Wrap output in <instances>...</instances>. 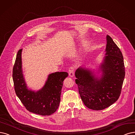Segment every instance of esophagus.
I'll return each mask as SVG.
<instances>
[{
  "mask_svg": "<svg viewBox=\"0 0 135 135\" xmlns=\"http://www.w3.org/2000/svg\"><path fill=\"white\" fill-rule=\"evenodd\" d=\"M74 68L73 67H71L69 68V76L71 77H73L74 76Z\"/></svg>",
  "mask_w": 135,
  "mask_h": 135,
  "instance_id": "obj_1",
  "label": "esophagus"
}]
</instances>
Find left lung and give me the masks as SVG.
I'll return each instance as SVG.
<instances>
[{
  "label": "left lung",
  "mask_w": 135,
  "mask_h": 135,
  "mask_svg": "<svg viewBox=\"0 0 135 135\" xmlns=\"http://www.w3.org/2000/svg\"><path fill=\"white\" fill-rule=\"evenodd\" d=\"M106 55L99 67V79L94 72L83 67L76 72V83L84 105L93 110H102L118 99L125 76L123 58L111 37L107 36ZM100 71H99L100 72Z\"/></svg>",
  "instance_id": "obj_1"
}]
</instances>
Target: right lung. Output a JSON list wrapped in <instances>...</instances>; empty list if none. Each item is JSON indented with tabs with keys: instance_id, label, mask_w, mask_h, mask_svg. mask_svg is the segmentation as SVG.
<instances>
[{
	"instance_id": "obj_1",
	"label": "right lung",
	"mask_w": 135,
	"mask_h": 135,
	"mask_svg": "<svg viewBox=\"0 0 135 135\" xmlns=\"http://www.w3.org/2000/svg\"><path fill=\"white\" fill-rule=\"evenodd\" d=\"M22 51L19 50L13 69L14 89L18 97L29 112L42 116H49L58 109L64 79L68 73L57 72L50 74L43 87L35 92L29 89L23 77Z\"/></svg>"
}]
</instances>
